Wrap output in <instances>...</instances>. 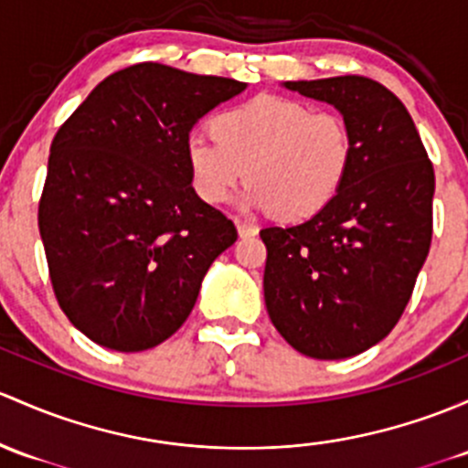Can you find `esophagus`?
I'll return each mask as SVG.
<instances>
[{
  "label": "esophagus",
  "instance_id": "34e87169",
  "mask_svg": "<svg viewBox=\"0 0 468 468\" xmlns=\"http://www.w3.org/2000/svg\"><path fill=\"white\" fill-rule=\"evenodd\" d=\"M235 226H238V235L239 238H253L255 233H258V226L249 224V221H242V219H235Z\"/></svg>",
  "mask_w": 468,
  "mask_h": 468
}]
</instances>
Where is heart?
Segmentation results:
<instances>
[{"instance_id":"heart-1","label":"heart","mask_w":468,"mask_h":468,"mask_svg":"<svg viewBox=\"0 0 468 468\" xmlns=\"http://www.w3.org/2000/svg\"><path fill=\"white\" fill-rule=\"evenodd\" d=\"M215 141H186L190 184L204 204L230 199L244 179L247 208L298 221L318 215L343 188L354 144L347 122L304 102L255 96L210 121Z\"/></svg>"}]
</instances>
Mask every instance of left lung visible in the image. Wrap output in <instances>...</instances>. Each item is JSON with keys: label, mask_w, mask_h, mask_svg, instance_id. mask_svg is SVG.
<instances>
[{"label": "left lung", "mask_w": 468, "mask_h": 468, "mask_svg": "<svg viewBox=\"0 0 468 468\" xmlns=\"http://www.w3.org/2000/svg\"><path fill=\"white\" fill-rule=\"evenodd\" d=\"M332 105L354 144L332 204L296 226L260 230L264 303L280 336L304 356L370 350L401 318L426 262L435 175L403 102L363 76L282 82Z\"/></svg>", "instance_id": "obj_1"}]
</instances>
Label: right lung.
Here are the masks:
<instances>
[{"label":"right lung","mask_w":468,"mask_h":468,"mask_svg":"<svg viewBox=\"0 0 468 468\" xmlns=\"http://www.w3.org/2000/svg\"><path fill=\"white\" fill-rule=\"evenodd\" d=\"M244 90L144 62L93 87L58 130L39 235L62 312L98 346L144 352L170 338L238 239L197 197L184 152L197 121Z\"/></svg>","instance_id":"obj_1"}]
</instances>
